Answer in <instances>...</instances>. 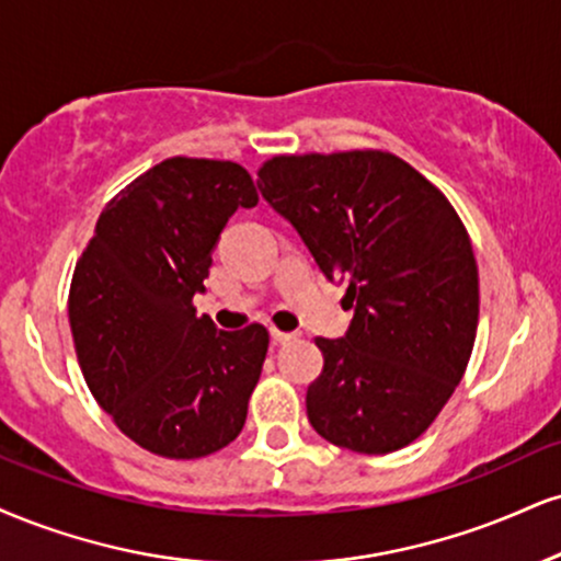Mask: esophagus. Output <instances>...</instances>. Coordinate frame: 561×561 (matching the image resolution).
Listing matches in <instances>:
<instances>
[{
  "label": "esophagus",
  "mask_w": 561,
  "mask_h": 561,
  "mask_svg": "<svg viewBox=\"0 0 561 561\" xmlns=\"http://www.w3.org/2000/svg\"><path fill=\"white\" fill-rule=\"evenodd\" d=\"M272 340L276 342V345H285V342L295 340L293 332H279V329H272Z\"/></svg>",
  "instance_id": "34e87169"
}]
</instances>
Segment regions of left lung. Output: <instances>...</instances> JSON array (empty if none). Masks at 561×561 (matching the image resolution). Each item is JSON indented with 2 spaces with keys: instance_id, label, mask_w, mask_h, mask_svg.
I'll return each instance as SVG.
<instances>
[{
  "instance_id": "left-lung-1",
  "label": "left lung",
  "mask_w": 561,
  "mask_h": 561,
  "mask_svg": "<svg viewBox=\"0 0 561 561\" xmlns=\"http://www.w3.org/2000/svg\"><path fill=\"white\" fill-rule=\"evenodd\" d=\"M261 195L298 229L353 323L323 340L306 408L316 434L360 455L415 442L460 383L478 329V266L447 195L389 151L263 161Z\"/></svg>"
}]
</instances>
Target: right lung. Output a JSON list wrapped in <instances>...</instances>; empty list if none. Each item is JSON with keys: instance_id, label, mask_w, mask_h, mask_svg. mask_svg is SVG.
I'll return each mask as SVG.
<instances>
[{"instance_id": "obj_1", "label": "right lung", "mask_w": 561, "mask_h": 561, "mask_svg": "<svg viewBox=\"0 0 561 561\" xmlns=\"http://www.w3.org/2000/svg\"><path fill=\"white\" fill-rule=\"evenodd\" d=\"M255 204L234 161L164 159L104 206L76 263L67 310L88 389L159 457L198 460L245 426L268 332H221L193 295L229 216Z\"/></svg>"}]
</instances>
